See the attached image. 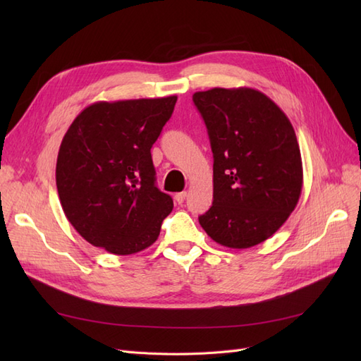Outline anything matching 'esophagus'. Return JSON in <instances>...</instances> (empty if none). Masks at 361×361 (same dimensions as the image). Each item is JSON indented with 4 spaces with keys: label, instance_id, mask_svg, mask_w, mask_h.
<instances>
[{
    "label": "esophagus",
    "instance_id": "1",
    "mask_svg": "<svg viewBox=\"0 0 361 361\" xmlns=\"http://www.w3.org/2000/svg\"><path fill=\"white\" fill-rule=\"evenodd\" d=\"M185 199H187V192L182 191V192H178L176 195H174V200H176V203L182 204L185 202Z\"/></svg>",
    "mask_w": 361,
    "mask_h": 361
}]
</instances>
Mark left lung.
Segmentation results:
<instances>
[{
    "instance_id": "left-lung-1",
    "label": "left lung",
    "mask_w": 361,
    "mask_h": 361,
    "mask_svg": "<svg viewBox=\"0 0 361 361\" xmlns=\"http://www.w3.org/2000/svg\"><path fill=\"white\" fill-rule=\"evenodd\" d=\"M214 154V202L199 223L215 243L250 248L274 235L297 206L302 162L286 114L259 90L192 94Z\"/></svg>"
}]
</instances>
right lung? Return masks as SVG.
Here are the masks:
<instances>
[{
  "label": "right lung",
  "instance_id": "1",
  "mask_svg": "<svg viewBox=\"0 0 361 361\" xmlns=\"http://www.w3.org/2000/svg\"><path fill=\"white\" fill-rule=\"evenodd\" d=\"M178 96L92 104L59 150L56 182L64 215L87 243L134 255L154 244L173 200L155 185L150 149Z\"/></svg>",
  "mask_w": 361,
  "mask_h": 361
}]
</instances>
